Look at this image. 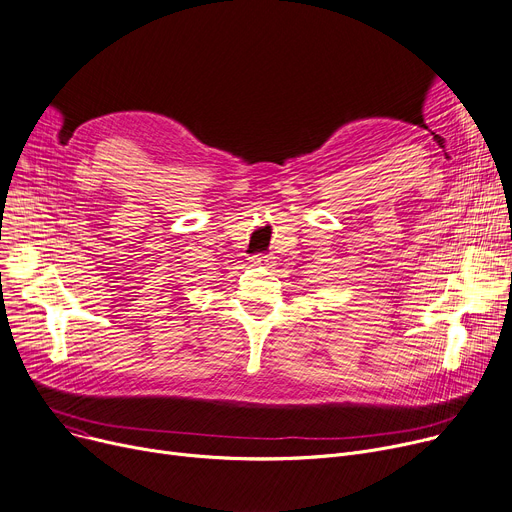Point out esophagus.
I'll return each instance as SVG.
<instances>
[{"mask_svg":"<svg viewBox=\"0 0 512 512\" xmlns=\"http://www.w3.org/2000/svg\"><path fill=\"white\" fill-rule=\"evenodd\" d=\"M251 263H253V265H261V267H269L271 263H274V257L259 253V255H253V257H251Z\"/></svg>","mask_w":512,"mask_h":512,"instance_id":"obj_1","label":"esophagus"}]
</instances>
